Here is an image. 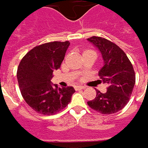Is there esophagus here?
Listing matches in <instances>:
<instances>
[{"label": "esophagus", "mask_w": 148, "mask_h": 148, "mask_svg": "<svg viewBox=\"0 0 148 148\" xmlns=\"http://www.w3.org/2000/svg\"><path fill=\"white\" fill-rule=\"evenodd\" d=\"M85 88H86V87H85V86H75V90H84Z\"/></svg>", "instance_id": "34e87169"}]
</instances>
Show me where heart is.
I'll return each mask as SVG.
<instances>
[{"mask_svg":"<svg viewBox=\"0 0 148 148\" xmlns=\"http://www.w3.org/2000/svg\"><path fill=\"white\" fill-rule=\"evenodd\" d=\"M86 52H94V51H92V50H85V51H84V53H86Z\"/></svg>","mask_w":148,"mask_h":148,"instance_id":"1","label":"heart"}]
</instances>
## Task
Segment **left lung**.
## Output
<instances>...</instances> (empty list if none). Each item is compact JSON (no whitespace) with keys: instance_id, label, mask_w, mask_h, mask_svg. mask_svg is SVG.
<instances>
[{"instance_id":"8db88e82","label":"left lung","mask_w":148,"mask_h":148,"mask_svg":"<svg viewBox=\"0 0 148 148\" xmlns=\"http://www.w3.org/2000/svg\"><path fill=\"white\" fill-rule=\"evenodd\" d=\"M87 40L98 48L105 65L99 71L98 83H107L105 93L96 90L94 99L87 105L102 114L121 110L129 101L135 85V72L127 55L118 45L105 38L92 36Z\"/></svg>"}]
</instances>
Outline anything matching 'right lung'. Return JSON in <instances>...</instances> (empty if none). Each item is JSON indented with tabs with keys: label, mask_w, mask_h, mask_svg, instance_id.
<instances>
[{
	"label": "right lung",
	"mask_w": 148,
	"mask_h": 148,
	"mask_svg": "<svg viewBox=\"0 0 148 148\" xmlns=\"http://www.w3.org/2000/svg\"><path fill=\"white\" fill-rule=\"evenodd\" d=\"M70 43L49 42L34 47L20 61L17 80L25 102L38 114L52 115L71 102L75 90L58 88L51 83L53 71L58 69Z\"/></svg>",
	"instance_id": "obj_1"
}]
</instances>
